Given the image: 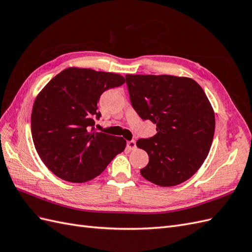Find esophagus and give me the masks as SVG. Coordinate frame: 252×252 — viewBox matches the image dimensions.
<instances>
[{"label":"esophagus","mask_w":252,"mask_h":252,"mask_svg":"<svg viewBox=\"0 0 252 252\" xmlns=\"http://www.w3.org/2000/svg\"><path fill=\"white\" fill-rule=\"evenodd\" d=\"M127 147L129 150H134L136 148V144H135V141L131 140V141H128L127 142Z\"/></svg>","instance_id":"esophagus-1"}]
</instances>
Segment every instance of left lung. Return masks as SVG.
<instances>
[{
    "label": "left lung",
    "mask_w": 252,
    "mask_h": 252,
    "mask_svg": "<svg viewBox=\"0 0 252 252\" xmlns=\"http://www.w3.org/2000/svg\"><path fill=\"white\" fill-rule=\"evenodd\" d=\"M133 109L157 124V134L136 146L148 154L142 177L170 187L187 181L207 158L216 128L215 112L204 90L185 77L126 74Z\"/></svg>",
    "instance_id": "1"
}]
</instances>
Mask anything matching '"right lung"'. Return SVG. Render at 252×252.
I'll list each match as a JSON object with an SVG mask.
<instances>
[{"mask_svg":"<svg viewBox=\"0 0 252 252\" xmlns=\"http://www.w3.org/2000/svg\"><path fill=\"white\" fill-rule=\"evenodd\" d=\"M118 73L70 67L51 79L37 94L32 112L34 147L57 177L84 183L101 174L126 141L94 130L97 102L104 91L123 85Z\"/></svg>","mask_w":252,"mask_h":252,"instance_id":"obj_1","label":"right lung"}]
</instances>
